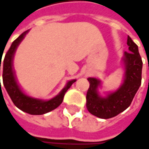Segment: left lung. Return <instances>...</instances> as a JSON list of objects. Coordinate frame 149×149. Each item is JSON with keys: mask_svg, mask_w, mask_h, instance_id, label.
Here are the masks:
<instances>
[{"mask_svg": "<svg viewBox=\"0 0 149 149\" xmlns=\"http://www.w3.org/2000/svg\"><path fill=\"white\" fill-rule=\"evenodd\" d=\"M129 52H124L123 58L125 66L124 80L116 91L105 97L98 92L100 80L88 78L90 88L86 94V107L90 113L99 118L108 119L124 111L131 105L142 81L143 61L138 52V45L127 36Z\"/></svg>", "mask_w": 149, "mask_h": 149, "instance_id": "8db88e82", "label": "left lung"}]
</instances>
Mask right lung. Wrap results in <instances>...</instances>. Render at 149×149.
<instances>
[{
    "mask_svg": "<svg viewBox=\"0 0 149 149\" xmlns=\"http://www.w3.org/2000/svg\"><path fill=\"white\" fill-rule=\"evenodd\" d=\"M27 33L28 30L22 33L16 40H14L11 43L9 50L5 55L3 63L1 64V69L3 70V85L9 96L11 97L12 102L17 107L31 115H42L56 109L63 102V96L66 91H68V89L70 88L72 84L76 81V79H72L68 81L66 86H64V88L59 92V94L50 100H43L37 99L24 93L21 90L20 86L17 82L15 72L13 70V58L20 42L22 41V39L24 38L25 35ZM1 62V60L0 61V70Z\"/></svg>",
    "mask_w": 149,
    "mask_h": 149,
    "instance_id": "1",
    "label": "right lung"
}]
</instances>
